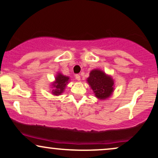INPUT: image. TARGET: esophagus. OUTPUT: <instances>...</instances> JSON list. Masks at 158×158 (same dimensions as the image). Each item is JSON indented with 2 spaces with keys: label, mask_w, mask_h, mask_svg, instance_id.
I'll list each match as a JSON object with an SVG mask.
<instances>
[{
  "label": "esophagus",
  "mask_w": 158,
  "mask_h": 158,
  "mask_svg": "<svg viewBox=\"0 0 158 158\" xmlns=\"http://www.w3.org/2000/svg\"><path fill=\"white\" fill-rule=\"evenodd\" d=\"M75 79L77 80V81H80V80H81V76H80V75H78V74H76Z\"/></svg>",
  "instance_id": "34e87169"
}]
</instances>
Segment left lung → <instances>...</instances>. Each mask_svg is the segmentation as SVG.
<instances>
[{"label": "left lung", "instance_id": "8db88e82", "mask_svg": "<svg viewBox=\"0 0 158 158\" xmlns=\"http://www.w3.org/2000/svg\"><path fill=\"white\" fill-rule=\"evenodd\" d=\"M87 81L94 92L95 96L101 100L108 98L114 91V81L110 76L106 75L99 69L92 70Z\"/></svg>", "mask_w": 158, "mask_h": 158}]
</instances>
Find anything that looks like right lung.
<instances>
[{
  "instance_id": "1",
  "label": "right lung",
  "mask_w": 158,
  "mask_h": 158,
  "mask_svg": "<svg viewBox=\"0 0 158 158\" xmlns=\"http://www.w3.org/2000/svg\"><path fill=\"white\" fill-rule=\"evenodd\" d=\"M69 77H66L61 74H58L56 77V82L53 83L54 89L52 90V94L54 95H60L65 89L66 85L69 81Z\"/></svg>"
}]
</instances>
